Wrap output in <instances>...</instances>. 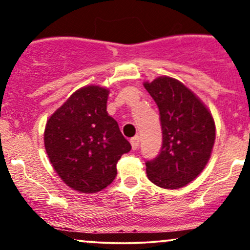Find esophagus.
Returning <instances> with one entry per match:
<instances>
[{
  "mask_svg": "<svg viewBox=\"0 0 250 250\" xmlns=\"http://www.w3.org/2000/svg\"><path fill=\"white\" fill-rule=\"evenodd\" d=\"M130 145H131V148H133V150H136L140 145V137L139 136L133 137V139L130 140Z\"/></svg>",
  "mask_w": 250,
  "mask_h": 250,
  "instance_id": "obj_1",
  "label": "esophagus"
}]
</instances>
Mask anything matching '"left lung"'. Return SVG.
I'll use <instances>...</instances> for the list:
<instances>
[{"mask_svg": "<svg viewBox=\"0 0 250 250\" xmlns=\"http://www.w3.org/2000/svg\"><path fill=\"white\" fill-rule=\"evenodd\" d=\"M143 85L159 107L162 128L161 150L146 162L147 176L161 188H182L208 163L215 142L214 119L199 97L173 77H157Z\"/></svg>", "mask_w": 250, "mask_h": 250, "instance_id": "1", "label": "left lung"}]
</instances>
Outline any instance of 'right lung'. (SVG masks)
<instances>
[{
    "label": "right lung",
    "instance_id": "obj_1",
    "mask_svg": "<svg viewBox=\"0 0 250 250\" xmlns=\"http://www.w3.org/2000/svg\"><path fill=\"white\" fill-rule=\"evenodd\" d=\"M109 90L87 85L71 95L47 121L44 147L63 182L81 193L110 185L116 165L131 146L107 113Z\"/></svg>",
    "mask_w": 250,
    "mask_h": 250
}]
</instances>
